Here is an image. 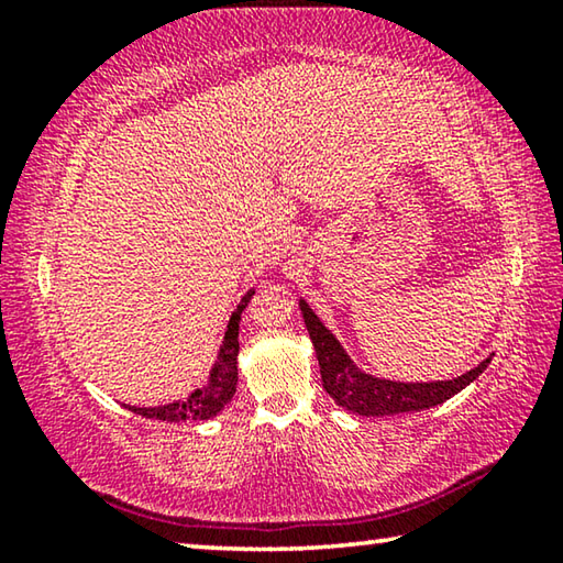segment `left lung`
<instances>
[{
    "label": "left lung",
    "instance_id": "obj_1",
    "mask_svg": "<svg viewBox=\"0 0 563 563\" xmlns=\"http://www.w3.org/2000/svg\"><path fill=\"white\" fill-rule=\"evenodd\" d=\"M305 328L310 332L312 347L320 362V375L325 393L335 399L340 407L357 412L362 417H387L402 412H419V409H430L446 402L456 393L474 383L487 365L492 355L482 360L479 365L470 373L452 379H434V383H395V379L375 377L357 367L352 357L340 345V340L325 328L308 302L298 300Z\"/></svg>",
    "mask_w": 563,
    "mask_h": 563
}]
</instances>
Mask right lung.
<instances>
[{
  "instance_id": "1",
  "label": "right lung",
  "mask_w": 563,
  "mask_h": 563,
  "mask_svg": "<svg viewBox=\"0 0 563 563\" xmlns=\"http://www.w3.org/2000/svg\"><path fill=\"white\" fill-rule=\"evenodd\" d=\"M253 288L247 290L238 308L233 310L231 320H228V330L218 350V357L211 367L206 385L190 393L186 399H176V402L158 405V407H133L131 412L148 419H161V422H188V419H211L221 409L231 402L238 385V325H241V312L247 308L253 298Z\"/></svg>"
}]
</instances>
